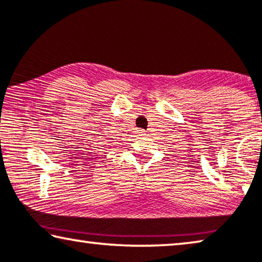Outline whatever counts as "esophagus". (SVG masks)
Listing matches in <instances>:
<instances>
[{
  "instance_id": "esophagus-1",
  "label": "esophagus",
  "mask_w": 262,
  "mask_h": 262,
  "mask_svg": "<svg viewBox=\"0 0 262 262\" xmlns=\"http://www.w3.org/2000/svg\"><path fill=\"white\" fill-rule=\"evenodd\" d=\"M136 134H138L139 138H142V136L146 135V133H144L143 129H138V130H136Z\"/></svg>"
}]
</instances>
